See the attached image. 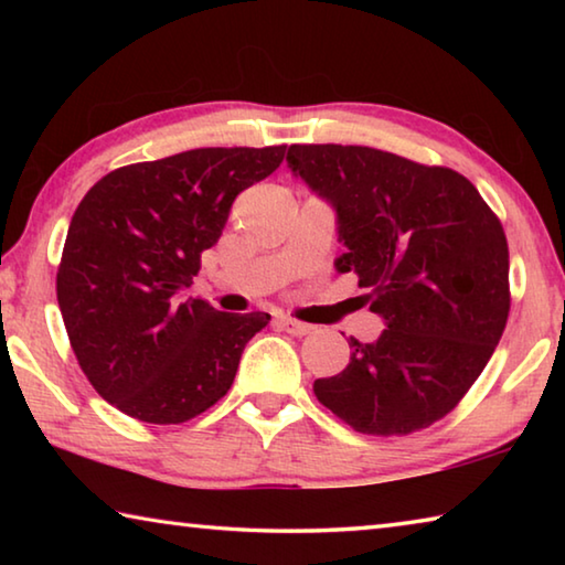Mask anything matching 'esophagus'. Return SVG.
Wrapping results in <instances>:
<instances>
[{"label": "esophagus", "mask_w": 565, "mask_h": 565, "mask_svg": "<svg viewBox=\"0 0 565 565\" xmlns=\"http://www.w3.org/2000/svg\"><path fill=\"white\" fill-rule=\"evenodd\" d=\"M279 327H281L286 333H291V337H306V333L313 331L311 323L296 321V319H291V317H279Z\"/></svg>", "instance_id": "34e87169"}]
</instances>
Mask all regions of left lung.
Here are the masks:
<instances>
[{
  "label": "left lung",
  "instance_id": "left-lung-1",
  "mask_svg": "<svg viewBox=\"0 0 565 565\" xmlns=\"http://www.w3.org/2000/svg\"><path fill=\"white\" fill-rule=\"evenodd\" d=\"M286 164L337 212L333 266L359 274L386 329L349 339V366L313 381L323 406L361 434L404 436L444 418L509 319V244L478 189L446 167L371 147L294 145Z\"/></svg>",
  "mask_w": 565,
  "mask_h": 565
}]
</instances>
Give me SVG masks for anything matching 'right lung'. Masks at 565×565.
Masks as SVG:
<instances>
[{"instance_id":"add662e5","label":"right lung","mask_w":565,"mask_h":565,"mask_svg":"<svg viewBox=\"0 0 565 565\" xmlns=\"http://www.w3.org/2000/svg\"><path fill=\"white\" fill-rule=\"evenodd\" d=\"M286 147H212L109 171L72 216L56 271L66 333L97 394L147 424H184L234 384L269 313L186 296L234 199Z\"/></svg>"}]
</instances>
